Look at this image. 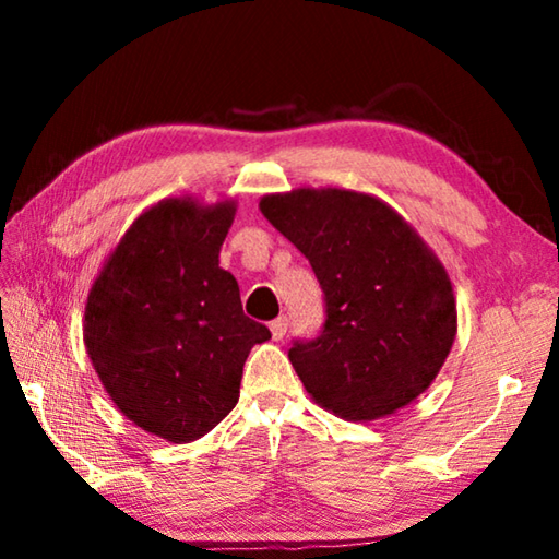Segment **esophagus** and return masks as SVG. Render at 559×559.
Listing matches in <instances>:
<instances>
[{
    "label": "esophagus",
    "mask_w": 559,
    "mask_h": 559,
    "mask_svg": "<svg viewBox=\"0 0 559 559\" xmlns=\"http://www.w3.org/2000/svg\"><path fill=\"white\" fill-rule=\"evenodd\" d=\"M269 330H271V337H273V340H281L283 335H286V330H288V318L281 316V318H276V320H271Z\"/></svg>",
    "instance_id": "esophagus-1"
}]
</instances>
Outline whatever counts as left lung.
<instances>
[{
	"label": "left lung",
	"mask_w": 559,
	"mask_h": 559,
	"mask_svg": "<svg viewBox=\"0 0 559 559\" xmlns=\"http://www.w3.org/2000/svg\"><path fill=\"white\" fill-rule=\"evenodd\" d=\"M259 210L325 293L323 333L288 349L310 400L374 421L427 392L459 316L449 273L414 226L380 197L340 187L266 194Z\"/></svg>",
	"instance_id": "8db88e82"
}]
</instances>
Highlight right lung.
<instances>
[{
	"label": "right lung",
	"mask_w": 559,
	"mask_h": 559,
	"mask_svg": "<svg viewBox=\"0 0 559 559\" xmlns=\"http://www.w3.org/2000/svg\"><path fill=\"white\" fill-rule=\"evenodd\" d=\"M236 200L167 197L138 216L88 290L83 343L122 416L169 443L202 439L239 402L269 328L246 318L219 266Z\"/></svg>",
	"instance_id": "1"
}]
</instances>
